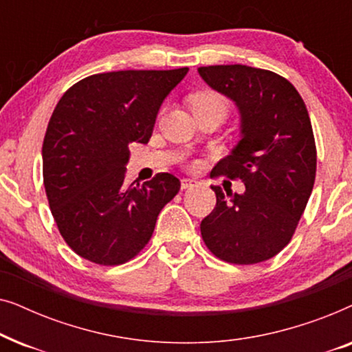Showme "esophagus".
<instances>
[{
  "label": "esophagus",
  "mask_w": 352,
  "mask_h": 352,
  "mask_svg": "<svg viewBox=\"0 0 352 352\" xmlns=\"http://www.w3.org/2000/svg\"><path fill=\"white\" fill-rule=\"evenodd\" d=\"M195 186V181L194 179H182L181 181V189H190V187Z\"/></svg>",
  "instance_id": "esophagus-1"
}]
</instances>
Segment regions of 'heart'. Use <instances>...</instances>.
<instances>
[{
    "label": "heart",
    "instance_id": "obj_1",
    "mask_svg": "<svg viewBox=\"0 0 352 352\" xmlns=\"http://www.w3.org/2000/svg\"><path fill=\"white\" fill-rule=\"evenodd\" d=\"M189 105L192 112H205V110H216L223 117L229 112V102L223 94L216 93V91H199L189 96Z\"/></svg>",
    "mask_w": 352,
    "mask_h": 352
}]
</instances>
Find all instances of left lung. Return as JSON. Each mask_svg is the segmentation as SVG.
<instances>
[{
    "instance_id": "1",
    "label": "left lung",
    "mask_w": 352,
    "mask_h": 352,
    "mask_svg": "<svg viewBox=\"0 0 352 352\" xmlns=\"http://www.w3.org/2000/svg\"><path fill=\"white\" fill-rule=\"evenodd\" d=\"M199 74L242 115V139L211 173L245 184L243 194L211 186L216 206L201 221V239L226 263L266 261L290 243L314 187L317 151L306 104L271 70L234 64Z\"/></svg>"
}]
</instances>
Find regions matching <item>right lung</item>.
<instances>
[{
  "instance_id": "1",
  "label": "right lung",
  "mask_w": 352,
  "mask_h": 352,
  "mask_svg": "<svg viewBox=\"0 0 352 352\" xmlns=\"http://www.w3.org/2000/svg\"><path fill=\"white\" fill-rule=\"evenodd\" d=\"M189 69L96 74L65 91L43 141V182L65 243L91 263L118 266L151 240L181 181L158 173L124 184L129 144H147L158 109Z\"/></svg>"
}]
</instances>
